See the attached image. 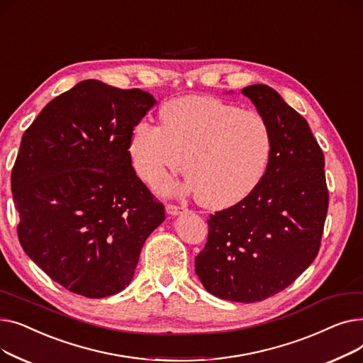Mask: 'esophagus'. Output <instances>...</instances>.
Returning a JSON list of instances; mask_svg holds the SVG:
<instances>
[{
    "instance_id": "esophagus-1",
    "label": "esophagus",
    "mask_w": 363,
    "mask_h": 363,
    "mask_svg": "<svg viewBox=\"0 0 363 363\" xmlns=\"http://www.w3.org/2000/svg\"><path fill=\"white\" fill-rule=\"evenodd\" d=\"M166 212H167V215L175 216L182 212V207L178 204H174V203H169V204H166Z\"/></svg>"
}]
</instances>
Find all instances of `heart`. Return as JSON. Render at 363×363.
<instances>
[{
	"label": "heart",
	"mask_w": 363,
	"mask_h": 363,
	"mask_svg": "<svg viewBox=\"0 0 363 363\" xmlns=\"http://www.w3.org/2000/svg\"><path fill=\"white\" fill-rule=\"evenodd\" d=\"M272 150L271 125L259 111L208 95L164 103L160 126L138 121L128 144L144 182L159 186L184 164L188 188L208 208H226L249 197L268 170Z\"/></svg>",
	"instance_id": "heart-1"
}]
</instances>
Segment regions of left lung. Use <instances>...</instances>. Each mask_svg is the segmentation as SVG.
Here are the masks:
<instances>
[{"instance_id": "left-lung-1", "label": "left lung", "mask_w": 363, "mask_h": 363, "mask_svg": "<svg viewBox=\"0 0 363 363\" xmlns=\"http://www.w3.org/2000/svg\"><path fill=\"white\" fill-rule=\"evenodd\" d=\"M241 92L271 125L272 157L249 197L208 218L196 274L219 298L255 303L287 289L315 260L330 196L325 159L306 119L268 85Z\"/></svg>"}]
</instances>
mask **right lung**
Masks as SVG:
<instances>
[{
    "label": "right lung",
    "mask_w": 363,
    "mask_h": 363,
    "mask_svg": "<svg viewBox=\"0 0 363 363\" xmlns=\"http://www.w3.org/2000/svg\"><path fill=\"white\" fill-rule=\"evenodd\" d=\"M151 94L88 79L51 100L25 130L11 191L25 253L89 298L126 289L164 206L137 177L130 130Z\"/></svg>",
    "instance_id": "right-lung-1"
}]
</instances>
